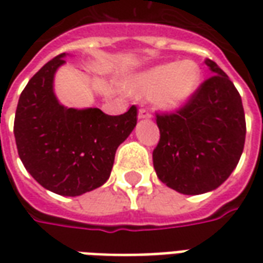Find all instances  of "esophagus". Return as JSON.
I'll return each mask as SVG.
<instances>
[{"label":"esophagus","instance_id":"1","mask_svg":"<svg viewBox=\"0 0 263 263\" xmlns=\"http://www.w3.org/2000/svg\"><path fill=\"white\" fill-rule=\"evenodd\" d=\"M151 117H152V115H151V112H149L148 109L141 108L138 111V118H139V120H149Z\"/></svg>","mask_w":263,"mask_h":263}]
</instances>
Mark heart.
I'll use <instances>...</instances> for the list:
<instances>
[{
  "instance_id": "obj_1",
  "label": "heart",
  "mask_w": 263,
  "mask_h": 263,
  "mask_svg": "<svg viewBox=\"0 0 263 263\" xmlns=\"http://www.w3.org/2000/svg\"><path fill=\"white\" fill-rule=\"evenodd\" d=\"M200 81L201 69L196 62H169L135 76L128 83V90L137 96L154 94V104L158 108L172 111L192 100Z\"/></svg>"
}]
</instances>
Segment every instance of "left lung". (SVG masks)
<instances>
[{
	"instance_id": "1",
	"label": "left lung",
	"mask_w": 263,
	"mask_h": 263,
	"mask_svg": "<svg viewBox=\"0 0 263 263\" xmlns=\"http://www.w3.org/2000/svg\"><path fill=\"white\" fill-rule=\"evenodd\" d=\"M211 76L177 114L158 115L154 167L160 182L194 196L220 187L237 167L245 143L242 100L230 77L205 59Z\"/></svg>"
}]
</instances>
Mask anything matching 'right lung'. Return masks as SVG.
Wrapping results in <instances>:
<instances>
[{
	"mask_svg": "<svg viewBox=\"0 0 263 263\" xmlns=\"http://www.w3.org/2000/svg\"><path fill=\"white\" fill-rule=\"evenodd\" d=\"M67 53L48 62L21 94L14 135L18 155L41 186L76 197L103 186L115 152L137 125V107L122 115L69 108L54 94V74Z\"/></svg>",
	"mask_w": 263,
	"mask_h": 263,
	"instance_id": "1",
	"label": "right lung"
}]
</instances>
